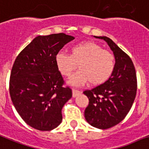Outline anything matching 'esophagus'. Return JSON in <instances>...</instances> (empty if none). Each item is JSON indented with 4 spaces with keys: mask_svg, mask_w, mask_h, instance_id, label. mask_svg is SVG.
Segmentation results:
<instances>
[{
    "mask_svg": "<svg viewBox=\"0 0 149 149\" xmlns=\"http://www.w3.org/2000/svg\"><path fill=\"white\" fill-rule=\"evenodd\" d=\"M81 94V91H78V90H75V89H73L72 90V96L74 97H76V96H78V95H80Z\"/></svg>",
    "mask_w": 149,
    "mask_h": 149,
    "instance_id": "obj_1",
    "label": "esophagus"
}]
</instances>
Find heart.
I'll use <instances>...</instances> for the list:
<instances>
[{
    "label": "heart",
    "mask_w": 149,
    "mask_h": 149,
    "mask_svg": "<svg viewBox=\"0 0 149 149\" xmlns=\"http://www.w3.org/2000/svg\"><path fill=\"white\" fill-rule=\"evenodd\" d=\"M57 68L62 75L70 77L77 68L79 71L69 80L71 85L80 86L89 81L91 85H99L112 74L115 67V56L94 42L74 45L70 55L58 53L55 57Z\"/></svg>",
    "instance_id": "b5f03b06"
}]
</instances>
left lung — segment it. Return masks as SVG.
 I'll list each match as a JSON object with an SVG mask.
<instances>
[{"instance_id": "left-lung-1", "label": "left lung", "mask_w": 149, "mask_h": 149, "mask_svg": "<svg viewBox=\"0 0 149 149\" xmlns=\"http://www.w3.org/2000/svg\"><path fill=\"white\" fill-rule=\"evenodd\" d=\"M106 41L113 52L115 67L108 80L83 93L88 97L84 118L91 126L107 129L125 118L132 106L137 91L135 69L129 56L105 36H94Z\"/></svg>"}]
</instances>
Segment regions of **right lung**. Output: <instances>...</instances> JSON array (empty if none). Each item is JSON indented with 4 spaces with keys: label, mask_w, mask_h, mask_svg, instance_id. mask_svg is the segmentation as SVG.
<instances>
[{
    "label": "right lung",
    "mask_w": 149,
    "mask_h": 149,
    "mask_svg": "<svg viewBox=\"0 0 149 149\" xmlns=\"http://www.w3.org/2000/svg\"><path fill=\"white\" fill-rule=\"evenodd\" d=\"M74 38L64 33L36 37L17 57L9 90L14 106L32 128L51 131L62 122L61 109L72 96L63 87L55 57Z\"/></svg>",
    "instance_id": "right-lung-1"
}]
</instances>
